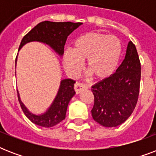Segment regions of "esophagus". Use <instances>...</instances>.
I'll list each match as a JSON object with an SVG mask.
<instances>
[{"label":"esophagus","mask_w":156,"mask_h":156,"mask_svg":"<svg viewBox=\"0 0 156 156\" xmlns=\"http://www.w3.org/2000/svg\"><path fill=\"white\" fill-rule=\"evenodd\" d=\"M85 89H87V86H86L85 84H83V83H76L74 85V90H75L76 94H79Z\"/></svg>","instance_id":"1"}]
</instances>
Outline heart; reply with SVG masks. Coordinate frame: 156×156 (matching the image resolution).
<instances>
[{
  "label": "heart",
  "mask_w": 156,
  "mask_h": 156,
  "mask_svg": "<svg viewBox=\"0 0 156 156\" xmlns=\"http://www.w3.org/2000/svg\"><path fill=\"white\" fill-rule=\"evenodd\" d=\"M121 54V43L114 35L89 32L73 43V51L64 52L63 66L71 77H77L87 61V70L97 80H104L115 72Z\"/></svg>",
  "instance_id": "1"
}]
</instances>
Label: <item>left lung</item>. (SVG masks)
Here are the masks:
<instances>
[{"mask_svg": "<svg viewBox=\"0 0 156 156\" xmlns=\"http://www.w3.org/2000/svg\"><path fill=\"white\" fill-rule=\"evenodd\" d=\"M141 64L135 45L129 41L124 61L109 78L91 87L93 119L104 127H116L130 116L138 102Z\"/></svg>", "mask_w": 156, "mask_h": 156, "instance_id": "obj_1", "label": "left lung"}]
</instances>
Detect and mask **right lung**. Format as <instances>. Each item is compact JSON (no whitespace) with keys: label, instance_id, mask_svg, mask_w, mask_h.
Instances as JSON below:
<instances>
[{"label":"right lung","instance_id":"add662e5","mask_svg":"<svg viewBox=\"0 0 156 156\" xmlns=\"http://www.w3.org/2000/svg\"><path fill=\"white\" fill-rule=\"evenodd\" d=\"M82 24V23H55L49 21L40 23L23 38L18 49H21L27 43L38 41L49 45L56 53L61 56L64 53V46L67 37ZM74 83L75 81L70 78L61 80L53 102L47 111L41 115L31 113L21 101L18 92V101L26 116L35 125L45 128H50L60 123L66 118L69 103L75 95L73 89Z\"/></svg>","mask_w":156,"mask_h":156}]
</instances>
